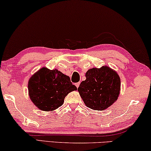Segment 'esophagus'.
Instances as JSON below:
<instances>
[{
    "instance_id": "esophagus-1",
    "label": "esophagus",
    "mask_w": 151,
    "mask_h": 151,
    "mask_svg": "<svg viewBox=\"0 0 151 151\" xmlns=\"http://www.w3.org/2000/svg\"><path fill=\"white\" fill-rule=\"evenodd\" d=\"M79 85H80V83H75V86L76 87H79Z\"/></svg>"
}]
</instances>
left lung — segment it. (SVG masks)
Here are the masks:
<instances>
[{
	"label": "left lung",
	"instance_id": "8db88e82",
	"mask_svg": "<svg viewBox=\"0 0 151 151\" xmlns=\"http://www.w3.org/2000/svg\"><path fill=\"white\" fill-rule=\"evenodd\" d=\"M86 80L78 88L85 106L103 111L114 104L120 92V78L116 71L107 66L93 68L85 74Z\"/></svg>",
	"mask_w": 151,
	"mask_h": 151
}]
</instances>
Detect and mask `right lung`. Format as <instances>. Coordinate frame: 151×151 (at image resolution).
Instances as JSON below:
<instances>
[{
  "instance_id": "1",
  "label": "right lung",
  "mask_w": 151,
  "mask_h": 151,
  "mask_svg": "<svg viewBox=\"0 0 151 151\" xmlns=\"http://www.w3.org/2000/svg\"><path fill=\"white\" fill-rule=\"evenodd\" d=\"M76 90L68 76L57 69L50 70L45 67L33 74L28 82L30 99L38 109L45 111L58 109L66 95Z\"/></svg>"
}]
</instances>
